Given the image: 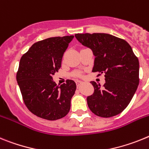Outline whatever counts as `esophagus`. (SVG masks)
I'll use <instances>...</instances> for the list:
<instances>
[{"instance_id":"34e87169","label":"esophagus","mask_w":149,"mask_h":149,"mask_svg":"<svg viewBox=\"0 0 149 149\" xmlns=\"http://www.w3.org/2000/svg\"><path fill=\"white\" fill-rule=\"evenodd\" d=\"M82 83V81H79V80H77V81H76V85H77V87H79V85H81Z\"/></svg>"}]
</instances>
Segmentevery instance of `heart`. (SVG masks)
I'll list each match as a JSON object with an SVG mask.
<instances>
[{"mask_svg": "<svg viewBox=\"0 0 149 149\" xmlns=\"http://www.w3.org/2000/svg\"><path fill=\"white\" fill-rule=\"evenodd\" d=\"M75 76H79L80 75H81V73H79V72H76V73H75Z\"/></svg>", "mask_w": 149, "mask_h": 149, "instance_id": "obj_1", "label": "heart"}]
</instances>
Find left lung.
Returning <instances> with one entry per match:
<instances>
[{
	"label": "left lung",
	"instance_id": "1",
	"mask_svg": "<svg viewBox=\"0 0 149 149\" xmlns=\"http://www.w3.org/2000/svg\"><path fill=\"white\" fill-rule=\"evenodd\" d=\"M75 37L92 50L95 57L92 72L105 73L103 86L91 82L94 91L87 97L89 109L100 117L118 115L128 106L139 82V60L131 46L109 33H76Z\"/></svg>",
	"mask_w": 149,
	"mask_h": 149
}]
</instances>
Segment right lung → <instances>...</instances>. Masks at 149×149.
<instances>
[{"instance_id":"obj_1","label":"right lung","mask_w":149,"mask_h":149,"mask_svg":"<svg viewBox=\"0 0 149 149\" xmlns=\"http://www.w3.org/2000/svg\"><path fill=\"white\" fill-rule=\"evenodd\" d=\"M73 36L55 37L32 45L21 58L16 80L29 111L44 119L54 121L67 116L76 85L67 79L60 86L52 76L61 66L62 57Z\"/></svg>"}]
</instances>
